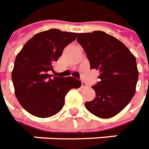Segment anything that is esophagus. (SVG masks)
<instances>
[{"mask_svg":"<svg viewBox=\"0 0 149 149\" xmlns=\"http://www.w3.org/2000/svg\"><path fill=\"white\" fill-rule=\"evenodd\" d=\"M86 87H87V84L84 82L81 83V88H86Z\"/></svg>","mask_w":149,"mask_h":149,"instance_id":"1","label":"esophagus"}]
</instances>
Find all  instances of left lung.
Segmentation results:
<instances>
[{
	"mask_svg": "<svg viewBox=\"0 0 149 149\" xmlns=\"http://www.w3.org/2000/svg\"><path fill=\"white\" fill-rule=\"evenodd\" d=\"M90 62L100 72L92 88L94 100L85 102L91 113L102 119L117 115L135 94L138 70L134 55L122 42L102 31L82 33L77 37Z\"/></svg>",
	"mask_w": 149,
	"mask_h": 149,
	"instance_id": "left-lung-1",
	"label": "left lung"
}]
</instances>
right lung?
<instances>
[{"label":"right lung","instance_id":"right-lung-1","mask_svg":"<svg viewBox=\"0 0 149 149\" xmlns=\"http://www.w3.org/2000/svg\"><path fill=\"white\" fill-rule=\"evenodd\" d=\"M77 36V33L51 29L34 35L26 43L15 60L11 78L20 105L31 115L51 117L60 112L65 97L81 82L72 77L51 78L53 64Z\"/></svg>","mask_w":149,"mask_h":149}]
</instances>
